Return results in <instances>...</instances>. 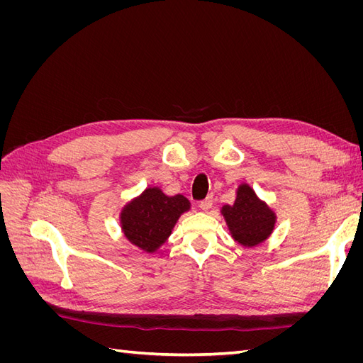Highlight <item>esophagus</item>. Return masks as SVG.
I'll list each match as a JSON object with an SVG mask.
<instances>
[{"mask_svg": "<svg viewBox=\"0 0 363 363\" xmlns=\"http://www.w3.org/2000/svg\"><path fill=\"white\" fill-rule=\"evenodd\" d=\"M212 204H213V196L208 195L207 199H204V200L200 203V208H201L203 212H208V211H211Z\"/></svg>", "mask_w": 363, "mask_h": 363, "instance_id": "34e87169", "label": "esophagus"}]
</instances>
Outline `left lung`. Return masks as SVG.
<instances>
[{
	"label": "left lung",
	"instance_id": "8db88e82",
	"mask_svg": "<svg viewBox=\"0 0 363 363\" xmlns=\"http://www.w3.org/2000/svg\"><path fill=\"white\" fill-rule=\"evenodd\" d=\"M221 213L232 238L248 248L265 242L276 225V213L247 183L239 186L235 203L223 206Z\"/></svg>",
	"mask_w": 363,
	"mask_h": 363
}]
</instances>
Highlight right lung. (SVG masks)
Instances as JSON below:
<instances>
[{
  "mask_svg": "<svg viewBox=\"0 0 363 363\" xmlns=\"http://www.w3.org/2000/svg\"><path fill=\"white\" fill-rule=\"evenodd\" d=\"M191 208L183 195L168 196L159 188H147L121 211V228L128 242L155 252L169 238L182 213Z\"/></svg>",
  "mask_w": 363,
  "mask_h": 363,
  "instance_id": "obj_1",
  "label": "right lung"
}]
</instances>
